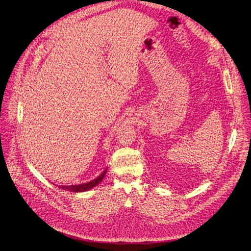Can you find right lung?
<instances>
[{"mask_svg":"<svg viewBox=\"0 0 251 251\" xmlns=\"http://www.w3.org/2000/svg\"><path fill=\"white\" fill-rule=\"evenodd\" d=\"M105 174H107V170H104L100 176H98L96 179L87 182V183H82V184H77V185H70V186H63V185H59V188L65 189V191H69V192H73V193H81V192H86L89 191L92 187L96 186L100 183L102 181L103 177L105 176Z\"/></svg>","mask_w":251,"mask_h":251,"instance_id":"add662e5","label":"right lung"}]
</instances>
